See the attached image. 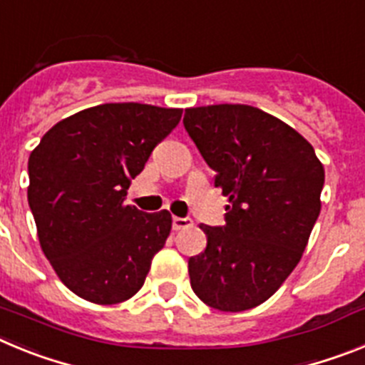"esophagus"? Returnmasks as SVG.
<instances>
[{"label":"esophagus","mask_w":365,"mask_h":365,"mask_svg":"<svg viewBox=\"0 0 365 365\" xmlns=\"http://www.w3.org/2000/svg\"><path fill=\"white\" fill-rule=\"evenodd\" d=\"M190 225H192V219L190 217H173L172 219L173 230H182V228L190 227Z\"/></svg>","instance_id":"esophagus-1"}]
</instances>
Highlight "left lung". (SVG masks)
Wrapping results in <instances>:
<instances>
[{
    "label": "left lung",
    "instance_id": "8db88e82",
    "mask_svg": "<svg viewBox=\"0 0 365 365\" xmlns=\"http://www.w3.org/2000/svg\"><path fill=\"white\" fill-rule=\"evenodd\" d=\"M182 124L230 201L222 227L201 225L205 252L188 259L193 292L217 311L257 307L302 259L324 166L298 131L252 106L186 109Z\"/></svg>",
    "mask_w": 365,
    "mask_h": 365
}]
</instances>
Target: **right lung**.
<instances>
[{
    "mask_svg": "<svg viewBox=\"0 0 365 365\" xmlns=\"http://www.w3.org/2000/svg\"><path fill=\"white\" fill-rule=\"evenodd\" d=\"M180 109L102 104L63 118L29 157V206L63 285L100 305L130 299L172 230L168 210L125 205L131 179L179 124Z\"/></svg>",
    "mask_w": 365,
    "mask_h": 365,
    "instance_id": "right-lung-1",
    "label": "right lung"
}]
</instances>
